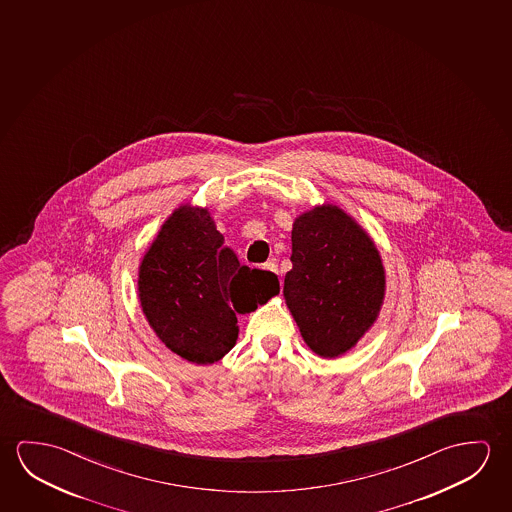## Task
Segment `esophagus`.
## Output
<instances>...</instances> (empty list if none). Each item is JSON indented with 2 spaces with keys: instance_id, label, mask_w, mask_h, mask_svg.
<instances>
[{
  "instance_id": "obj_1",
  "label": "esophagus",
  "mask_w": 512,
  "mask_h": 512,
  "mask_svg": "<svg viewBox=\"0 0 512 512\" xmlns=\"http://www.w3.org/2000/svg\"><path fill=\"white\" fill-rule=\"evenodd\" d=\"M265 268L270 270V272H274V274H279V268H277L276 260H268L267 263H265Z\"/></svg>"
}]
</instances>
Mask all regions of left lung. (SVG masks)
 <instances>
[{"mask_svg": "<svg viewBox=\"0 0 512 512\" xmlns=\"http://www.w3.org/2000/svg\"><path fill=\"white\" fill-rule=\"evenodd\" d=\"M283 295L302 340L325 359L356 347L381 313L386 272L372 236L334 204L293 220Z\"/></svg>", "mask_w": 512, "mask_h": 512, "instance_id": "1", "label": "left lung"}]
</instances>
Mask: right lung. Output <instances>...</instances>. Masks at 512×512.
Here are the masks:
<instances>
[{
    "label": "right lung",
    "instance_id": "right-lung-1",
    "mask_svg": "<svg viewBox=\"0 0 512 512\" xmlns=\"http://www.w3.org/2000/svg\"><path fill=\"white\" fill-rule=\"evenodd\" d=\"M279 293L276 274L240 265L208 208L181 204L165 220L138 267L142 313L167 349L211 365L238 340L236 313Z\"/></svg>",
    "mask_w": 512,
    "mask_h": 512
}]
</instances>
